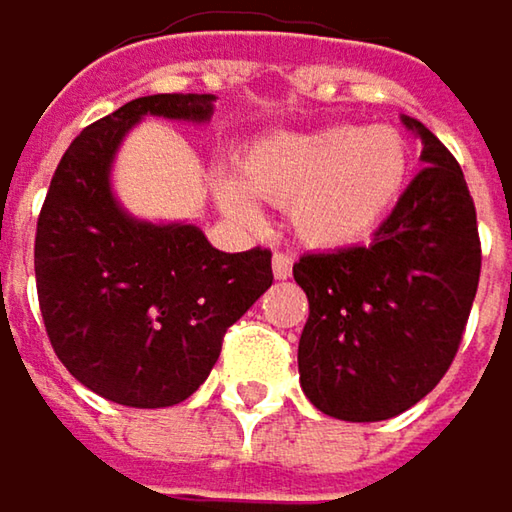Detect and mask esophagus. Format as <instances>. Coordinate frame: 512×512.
Returning a JSON list of instances; mask_svg holds the SVG:
<instances>
[{
	"label": "esophagus",
	"mask_w": 512,
	"mask_h": 512,
	"mask_svg": "<svg viewBox=\"0 0 512 512\" xmlns=\"http://www.w3.org/2000/svg\"><path fill=\"white\" fill-rule=\"evenodd\" d=\"M292 265H295V259L289 253H274V259H271V268H274L277 280H289L292 277Z\"/></svg>",
	"instance_id": "esophagus-1"
}]
</instances>
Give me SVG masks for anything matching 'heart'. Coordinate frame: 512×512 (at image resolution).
I'll return each mask as SVG.
<instances>
[{
    "mask_svg": "<svg viewBox=\"0 0 512 512\" xmlns=\"http://www.w3.org/2000/svg\"><path fill=\"white\" fill-rule=\"evenodd\" d=\"M414 172L408 136L390 125H328L307 133H271L238 160V175L217 178L220 205L256 217L250 192L286 208L295 235L319 250L370 241L402 202Z\"/></svg>",
    "mask_w": 512,
    "mask_h": 512,
    "instance_id": "1",
    "label": "heart"
}]
</instances>
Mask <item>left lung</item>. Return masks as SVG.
Returning a JSON list of instances; mask_svg holds the SVG:
<instances>
[{"instance_id":"obj_1","label":"left lung","mask_w":512,"mask_h":512,"mask_svg":"<svg viewBox=\"0 0 512 512\" xmlns=\"http://www.w3.org/2000/svg\"><path fill=\"white\" fill-rule=\"evenodd\" d=\"M423 169L373 244L307 253L295 283L310 319L298 343L307 399L352 423L387 420L450 370L480 283L477 211L444 142L417 119Z\"/></svg>"}]
</instances>
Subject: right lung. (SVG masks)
I'll return each mask as SVG.
<instances>
[{"label": "right lung", "instance_id": "right-lung-1", "mask_svg": "<svg viewBox=\"0 0 512 512\" xmlns=\"http://www.w3.org/2000/svg\"><path fill=\"white\" fill-rule=\"evenodd\" d=\"M214 95H148L83 130L59 160L35 232L44 328L68 373L130 408L187 399L223 334L271 286V250L223 253L190 223L128 217L113 190L116 148L142 116L205 122Z\"/></svg>", "mask_w": 512, "mask_h": 512}]
</instances>
